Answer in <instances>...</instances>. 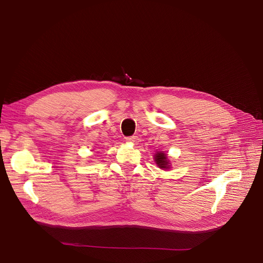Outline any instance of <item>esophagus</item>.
Masks as SVG:
<instances>
[{"instance_id": "obj_1", "label": "esophagus", "mask_w": 263, "mask_h": 263, "mask_svg": "<svg viewBox=\"0 0 263 263\" xmlns=\"http://www.w3.org/2000/svg\"><path fill=\"white\" fill-rule=\"evenodd\" d=\"M126 141L132 142V144H136V142L138 141V137H137V136H130V137H127V138H126Z\"/></svg>"}]
</instances>
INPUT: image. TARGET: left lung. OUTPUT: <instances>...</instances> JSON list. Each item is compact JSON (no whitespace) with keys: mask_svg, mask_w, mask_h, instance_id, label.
Masks as SVG:
<instances>
[{"mask_svg":"<svg viewBox=\"0 0 263 263\" xmlns=\"http://www.w3.org/2000/svg\"><path fill=\"white\" fill-rule=\"evenodd\" d=\"M154 160H155L156 164L158 165V168H160L162 170L170 169L171 162L164 151H156V154L154 155Z\"/></svg>","mask_w":263,"mask_h":263,"instance_id":"8db88e82","label":"left lung"}]
</instances>
